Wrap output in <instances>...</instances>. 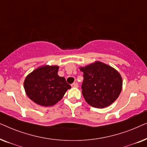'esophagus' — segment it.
<instances>
[{
  "instance_id": "esophagus-1",
  "label": "esophagus",
  "mask_w": 147,
  "mask_h": 147,
  "mask_svg": "<svg viewBox=\"0 0 147 147\" xmlns=\"http://www.w3.org/2000/svg\"><path fill=\"white\" fill-rule=\"evenodd\" d=\"M71 86L72 88H78V84L77 83H76V82H74V83L72 84Z\"/></svg>"
}]
</instances>
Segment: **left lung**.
<instances>
[{
    "instance_id": "obj_1",
    "label": "left lung",
    "mask_w": 147,
    "mask_h": 147,
    "mask_svg": "<svg viewBox=\"0 0 147 147\" xmlns=\"http://www.w3.org/2000/svg\"><path fill=\"white\" fill-rule=\"evenodd\" d=\"M80 70L84 73L82 94L89 105L104 108L117 99L122 88V78L116 69L96 61L80 67Z\"/></svg>"
}]
</instances>
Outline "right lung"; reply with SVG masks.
I'll use <instances>...</instances> for the list:
<instances>
[{
	"instance_id": "right-lung-1",
	"label": "right lung",
	"mask_w": 147,
	"mask_h": 147,
	"mask_svg": "<svg viewBox=\"0 0 147 147\" xmlns=\"http://www.w3.org/2000/svg\"><path fill=\"white\" fill-rule=\"evenodd\" d=\"M58 65H43L26 76L23 86L28 97L42 106H51L60 101L71 88L63 77L58 76Z\"/></svg>"
}]
</instances>
